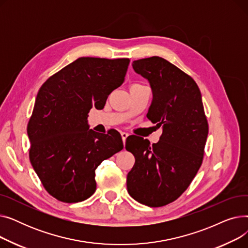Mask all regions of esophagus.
I'll return each instance as SVG.
<instances>
[{
	"instance_id": "34e87169",
	"label": "esophagus",
	"mask_w": 248,
	"mask_h": 248,
	"mask_svg": "<svg viewBox=\"0 0 248 248\" xmlns=\"http://www.w3.org/2000/svg\"><path fill=\"white\" fill-rule=\"evenodd\" d=\"M121 135H122V138H123V141H124H124H125L126 138L128 137V134H127V133H125V132H122V133H121Z\"/></svg>"
}]
</instances>
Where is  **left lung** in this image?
Instances as JSON below:
<instances>
[{"label": "left lung", "instance_id": "obj_1", "mask_svg": "<svg viewBox=\"0 0 248 248\" xmlns=\"http://www.w3.org/2000/svg\"><path fill=\"white\" fill-rule=\"evenodd\" d=\"M133 68L150 82L153 101L147 117L163 134L152 146L142 138L126 139L125 149L136 159L126 177L127 192L140 204L161 207L178 199L196 176L208 123L191 76L159 56L135 60Z\"/></svg>", "mask_w": 248, "mask_h": 248}]
</instances>
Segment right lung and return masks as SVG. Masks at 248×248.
<instances>
[{
	"mask_svg": "<svg viewBox=\"0 0 248 248\" xmlns=\"http://www.w3.org/2000/svg\"><path fill=\"white\" fill-rule=\"evenodd\" d=\"M128 58L80 57L50 76L38 91L27 133L30 162L45 190L65 203L96 190L95 170L124 148L121 134L89 129L93 107L102 109L124 81Z\"/></svg>",
	"mask_w": 248,
	"mask_h": 248,
	"instance_id": "1",
	"label": "right lung"
}]
</instances>
